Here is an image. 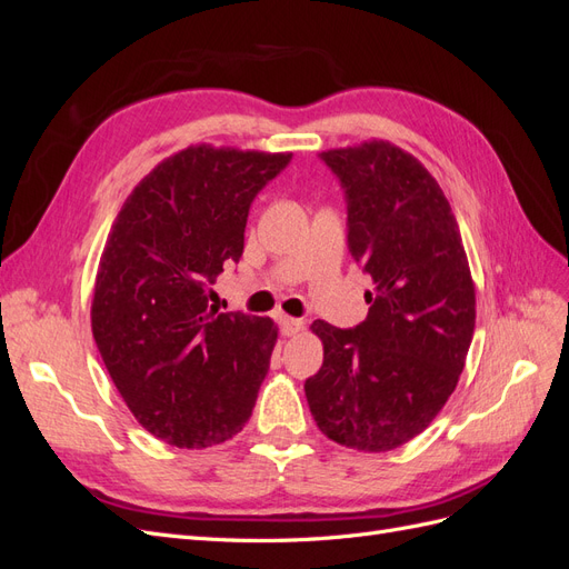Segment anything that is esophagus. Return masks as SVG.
<instances>
[{
    "label": "esophagus",
    "mask_w": 569,
    "mask_h": 569,
    "mask_svg": "<svg viewBox=\"0 0 569 569\" xmlns=\"http://www.w3.org/2000/svg\"><path fill=\"white\" fill-rule=\"evenodd\" d=\"M303 330V320L301 318H289V316H280V332L284 337H295Z\"/></svg>",
    "instance_id": "1"
}]
</instances>
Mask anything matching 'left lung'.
Instances as JSON below:
<instances>
[{
  "instance_id": "8db88e82",
  "label": "left lung",
  "mask_w": 569,
  "mask_h": 569,
  "mask_svg": "<svg viewBox=\"0 0 569 569\" xmlns=\"http://www.w3.org/2000/svg\"><path fill=\"white\" fill-rule=\"evenodd\" d=\"M347 194L349 251L370 274L353 330L316 320L322 368L303 389L325 437L382 453L418 437L449 401L475 332V282L449 199L385 140L322 151Z\"/></svg>"
}]
</instances>
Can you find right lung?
Masks as SVG:
<instances>
[{"label": "right lung", "instance_id": "1", "mask_svg": "<svg viewBox=\"0 0 569 569\" xmlns=\"http://www.w3.org/2000/svg\"><path fill=\"white\" fill-rule=\"evenodd\" d=\"M291 153L194 144L161 161L118 211L92 297V335L147 432L209 449L251 418L278 327L218 313L211 284L244 251L253 197Z\"/></svg>", "mask_w": 569, "mask_h": 569}]
</instances>
